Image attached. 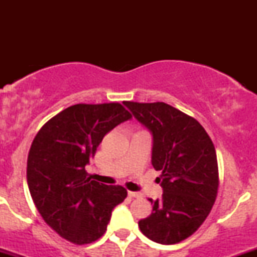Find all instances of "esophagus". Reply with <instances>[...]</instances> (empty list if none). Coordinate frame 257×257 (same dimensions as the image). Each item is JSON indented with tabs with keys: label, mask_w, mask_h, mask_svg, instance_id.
<instances>
[{
	"label": "esophagus",
	"mask_w": 257,
	"mask_h": 257,
	"mask_svg": "<svg viewBox=\"0 0 257 257\" xmlns=\"http://www.w3.org/2000/svg\"><path fill=\"white\" fill-rule=\"evenodd\" d=\"M128 196L131 197V198H139V197H141V193L133 192V191H128Z\"/></svg>",
	"instance_id": "34e87169"
}]
</instances>
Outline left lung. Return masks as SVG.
Wrapping results in <instances>:
<instances>
[{
  "label": "left lung",
  "instance_id": "left-lung-1",
  "mask_svg": "<svg viewBox=\"0 0 257 257\" xmlns=\"http://www.w3.org/2000/svg\"><path fill=\"white\" fill-rule=\"evenodd\" d=\"M153 137L152 166L162 174V198L139 228L156 243H180L204 222L219 188L213 141L197 119L166 102H123Z\"/></svg>",
  "mask_w": 257,
  "mask_h": 257
}]
</instances>
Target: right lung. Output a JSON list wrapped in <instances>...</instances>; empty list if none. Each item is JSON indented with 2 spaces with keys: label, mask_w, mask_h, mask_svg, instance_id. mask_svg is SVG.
<instances>
[{
  "label": "right lung",
  "mask_w": 257,
  "mask_h": 257,
  "mask_svg": "<svg viewBox=\"0 0 257 257\" xmlns=\"http://www.w3.org/2000/svg\"><path fill=\"white\" fill-rule=\"evenodd\" d=\"M131 118L118 102L72 105L32 141L26 169L32 200L47 225L73 244L99 239L113 208L125 199L124 187L94 181L85 166L105 135Z\"/></svg>",
  "instance_id": "obj_1"
}]
</instances>
